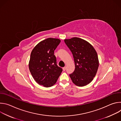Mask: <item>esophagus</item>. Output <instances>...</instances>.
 <instances>
[{
	"label": "esophagus",
	"instance_id": "1",
	"mask_svg": "<svg viewBox=\"0 0 121 121\" xmlns=\"http://www.w3.org/2000/svg\"><path fill=\"white\" fill-rule=\"evenodd\" d=\"M66 69V66H65V67H64L63 68V70H64V71H65Z\"/></svg>",
	"mask_w": 121,
	"mask_h": 121
}]
</instances>
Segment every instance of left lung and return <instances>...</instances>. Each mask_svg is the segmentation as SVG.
Returning a JSON list of instances; mask_svg holds the SVG:
<instances>
[{"mask_svg":"<svg viewBox=\"0 0 121 121\" xmlns=\"http://www.w3.org/2000/svg\"><path fill=\"white\" fill-rule=\"evenodd\" d=\"M64 41L71 51L75 62V70L69 75L72 82L81 87L87 85L92 81L98 69L96 51L90 43L79 38L74 37Z\"/></svg>","mask_w":121,"mask_h":121,"instance_id":"8db88e82","label":"left lung"}]
</instances>
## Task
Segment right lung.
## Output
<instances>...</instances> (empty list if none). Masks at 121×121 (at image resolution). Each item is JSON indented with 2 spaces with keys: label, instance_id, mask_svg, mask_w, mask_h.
Instances as JSON below:
<instances>
[{
  "label": "right lung",
  "instance_id": "obj_1",
  "mask_svg": "<svg viewBox=\"0 0 121 121\" xmlns=\"http://www.w3.org/2000/svg\"><path fill=\"white\" fill-rule=\"evenodd\" d=\"M60 42L58 39L49 38L40 42L31 51L29 70L35 81L45 87L53 86L63 71L54 55Z\"/></svg>",
  "mask_w": 121,
  "mask_h": 121
}]
</instances>
